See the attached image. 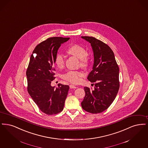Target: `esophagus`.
<instances>
[{
    "label": "esophagus",
    "mask_w": 148,
    "mask_h": 148,
    "mask_svg": "<svg viewBox=\"0 0 148 148\" xmlns=\"http://www.w3.org/2000/svg\"><path fill=\"white\" fill-rule=\"evenodd\" d=\"M70 88H73V89H75V88H77V87L75 86H74V85H72V84L70 85Z\"/></svg>",
    "instance_id": "1"
}]
</instances>
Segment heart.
Here are the masks:
<instances>
[{
  "label": "heart",
  "instance_id": "1",
  "mask_svg": "<svg viewBox=\"0 0 148 148\" xmlns=\"http://www.w3.org/2000/svg\"><path fill=\"white\" fill-rule=\"evenodd\" d=\"M67 52L78 59L80 60V64L82 67L87 66L88 60L87 57V53L85 49L80 45H72L67 50ZM55 64L57 66L61 68L64 66V57L61 53H58L55 59ZM84 76L82 72L76 71H69L63 76L64 79L72 84H77L80 82L81 77Z\"/></svg>",
  "mask_w": 148,
  "mask_h": 148
}]
</instances>
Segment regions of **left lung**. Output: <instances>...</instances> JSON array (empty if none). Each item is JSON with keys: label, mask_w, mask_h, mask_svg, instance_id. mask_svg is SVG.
Segmentation results:
<instances>
[{"label": "left lung", "mask_w": 148, "mask_h": 148, "mask_svg": "<svg viewBox=\"0 0 148 148\" xmlns=\"http://www.w3.org/2000/svg\"><path fill=\"white\" fill-rule=\"evenodd\" d=\"M81 38L90 43L93 52L94 63L87 79L95 83L93 90L84 87L85 97L81 106L89 113H99L107 109L116 98L119 88V69L109 46L93 37Z\"/></svg>", "instance_id": "obj_1"}]
</instances>
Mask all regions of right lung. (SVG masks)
<instances>
[{
  "mask_svg": "<svg viewBox=\"0 0 148 148\" xmlns=\"http://www.w3.org/2000/svg\"><path fill=\"white\" fill-rule=\"evenodd\" d=\"M69 38H50L37 45L30 56L26 71L27 91L39 109L47 115L56 114L64 107L69 86L58 84L52 87L55 70L53 64L58 50ZM36 53L35 58L33 54Z\"/></svg>",
  "mask_w": 148,
  "mask_h": 148,
  "instance_id": "1",
  "label": "right lung"
}]
</instances>
